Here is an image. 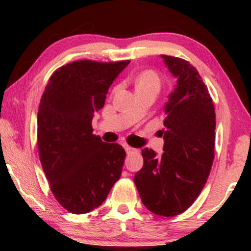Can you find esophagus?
I'll return each instance as SVG.
<instances>
[{
  "label": "esophagus",
  "mask_w": 251,
  "mask_h": 251,
  "mask_svg": "<svg viewBox=\"0 0 251 251\" xmlns=\"http://www.w3.org/2000/svg\"><path fill=\"white\" fill-rule=\"evenodd\" d=\"M125 149H126V154H131V153L137 152L136 149H133V147H130V146H128V145H125Z\"/></svg>",
  "instance_id": "esophagus-1"
}]
</instances>
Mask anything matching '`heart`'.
<instances>
[{
  "instance_id": "obj_1",
  "label": "heart",
  "mask_w": 251,
  "mask_h": 251,
  "mask_svg": "<svg viewBox=\"0 0 251 251\" xmlns=\"http://www.w3.org/2000/svg\"><path fill=\"white\" fill-rule=\"evenodd\" d=\"M153 88L159 90L160 88V80L157 75L152 71H145L142 74L138 75L136 80V90L138 89H146Z\"/></svg>"
}]
</instances>
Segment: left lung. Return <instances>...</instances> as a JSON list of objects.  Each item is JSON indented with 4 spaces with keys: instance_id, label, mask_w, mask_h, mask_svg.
<instances>
[{
    "instance_id": "obj_1",
    "label": "left lung",
    "mask_w": 251,
    "mask_h": 251,
    "mask_svg": "<svg viewBox=\"0 0 251 251\" xmlns=\"http://www.w3.org/2000/svg\"><path fill=\"white\" fill-rule=\"evenodd\" d=\"M161 57L177 81L163 107V153L144 149V166L133 180L151 212L173 217L190 208L207 183L214 162L216 114L197 68L180 58Z\"/></svg>"
}]
</instances>
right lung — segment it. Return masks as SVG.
<instances>
[{
  "label": "right lung",
  "mask_w": 251,
  "mask_h": 251,
  "mask_svg": "<svg viewBox=\"0 0 251 251\" xmlns=\"http://www.w3.org/2000/svg\"><path fill=\"white\" fill-rule=\"evenodd\" d=\"M129 60H77L52 74L37 113L41 163L54 198L73 214L95 210L122 174L126 151L92 133L113 81Z\"/></svg>",
  "instance_id": "1"
}]
</instances>
